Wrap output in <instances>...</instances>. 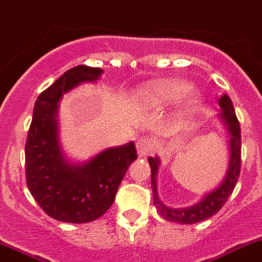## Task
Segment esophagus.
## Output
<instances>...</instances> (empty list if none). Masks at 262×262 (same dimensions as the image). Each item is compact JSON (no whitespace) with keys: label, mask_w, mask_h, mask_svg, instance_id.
Returning <instances> with one entry per match:
<instances>
[{"label":"esophagus","mask_w":262,"mask_h":262,"mask_svg":"<svg viewBox=\"0 0 262 262\" xmlns=\"http://www.w3.org/2000/svg\"><path fill=\"white\" fill-rule=\"evenodd\" d=\"M154 147V141L148 137H142L141 139L137 141V152H138V156H147L150 154V151L152 150Z\"/></svg>","instance_id":"obj_1"}]
</instances>
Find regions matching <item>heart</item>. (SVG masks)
I'll use <instances>...</instances> for the list:
<instances>
[{
  "instance_id": "obj_1",
  "label": "heart",
  "mask_w": 262,
  "mask_h": 262,
  "mask_svg": "<svg viewBox=\"0 0 262 262\" xmlns=\"http://www.w3.org/2000/svg\"><path fill=\"white\" fill-rule=\"evenodd\" d=\"M191 92V85L180 80H164L150 84L141 93V99L145 104L151 107L170 104L182 99L185 95ZM199 102L198 97H191L189 101V106H196Z\"/></svg>"
}]
</instances>
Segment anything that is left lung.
Listing matches in <instances>:
<instances>
[{"label":"left lung","instance_id":"obj_1","mask_svg":"<svg viewBox=\"0 0 262 262\" xmlns=\"http://www.w3.org/2000/svg\"><path fill=\"white\" fill-rule=\"evenodd\" d=\"M220 107L222 108L220 117L224 121L227 132L230 134V159H229V168H227L226 176L224 181L217 189L205 195L200 202L191 207L186 208H169L164 203L161 202L158 196V189H156V174L159 170V159L148 158V163L151 167V187H152L154 205L156 211L163 219L178 224H196V222L204 221L213 216L214 213L222 208V205L227 202L229 196L233 194L235 185L238 182L239 173L242 167V141H241V125H239L238 117L235 115L233 102L226 94L222 95L219 101Z\"/></svg>","mask_w":262,"mask_h":262}]
</instances>
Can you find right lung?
I'll return each mask as SVG.
<instances>
[{
	"label": "right lung",
	"mask_w": 262,
	"mask_h": 262,
	"mask_svg": "<svg viewBox=\"0 0 262 262\" xmlns=\"http://www.w3.org/2000/svg\"><path fill=\"white\" fill-rule=\"evenodd\" d=\"M103 70L77 66L38 95L26 142V181L48 216L85 224L103 216L114 203L129 165L137 159L133 142L106 148L82 164L66 160L58 142V102L82 82H94Z\"/></svg>",
	"instance_id": "add662e5"
}]
</instances>
